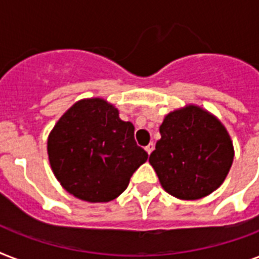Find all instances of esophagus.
<instances>
[{"instance_id": "esophagus-1", "label": "esophagus", "mask_w": 259, "mask_h": 259, "mask_svg": "<svg viewBox=\"0 0 259 259\" xmlns=\"http://www.w3.org/2000/svg\"><path fill=\"white\" fill-rule=\"evenodd\" d=\"M153 149H154V145H153V144H149V145H148V146H146V148H145L146 153H148V154L152 153V152H153Z\"/></svg>"}]
</instances>
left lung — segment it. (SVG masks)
<instances>
[{
    "label": "left lung",
    "instance_id": "left-lung-1",
    "mask_svg": "<svg viewBox=\"0 0 259 259\" xmlns=\"http://www.w3.org/2000/svg\"><path fill=\"white\" fill-rule=\"evenodd\" d=\"M160 134L149 162L166 192L197 200L221 187L233 165L234 146L213 114L196 105L173 110L164 118Z\"/></svg>",
    "mask_w": 259,
    "mask_h": 259
}]
</instances>
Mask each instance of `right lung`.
Masks as SVG:
<instances>
[{"mask_svg":"<svg viewBox=\"0 0 259 259\" xmlns=\"http://www.w3.org/2000/svg\"><path fill=\"white\" fill-rule=\"evenodd\" d=\"M55 177L67 192L90 203L114 200L148 160L132 122L102 98L80 99L51 130L47 142Z\"/></svg>","mask_w":259,"mask_h":259,"instance_id":"right-lung-1","label":"right lung"}]
</instances>
